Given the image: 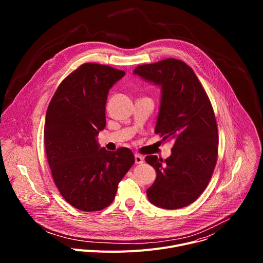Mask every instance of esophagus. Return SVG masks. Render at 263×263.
I'll return each instance as SVG.
<instances>
[{"label":"esophagus","instance_id":"1","mask_svg":"<svg viewBox=\"0 0 263 263\" xmlns=\"http://www.w3.org/2000/svg\"><path fill=\"white\" fill-rule=\"evenodd\" d=\"M134 159H135V163H136V164H141V163L143 162V157H142L141 155L136 154V155L134 156Z\"/></svg>","mask_w":263,"mask_h":263}]
</instances>
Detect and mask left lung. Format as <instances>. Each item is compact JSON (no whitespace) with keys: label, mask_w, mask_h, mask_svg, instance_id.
<instances>
[{"label":"left lung","mask_w":263,"mask_h":263,"mask_svg":"<svg viewBox=\"0 0 263 263\" xmlns=\"http://www.w3.org/2000/svg\"><path fill=\"white\" fill-rule=\"evenodd\" d=\"M141 79L161 88L155 133L172 140V155L145 161L156 171L146 190L148 201L164 209L195 202L207 187L216 164L218 134L209 98L191 66L168 58L133 70Z\"/></svg>","instance_id":"1"}]
</instances>
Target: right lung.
<instances>
[{
	"label": "right lung",
	"instance_id": "add662e5",
	"mask_svg": "<svg viewBox=\"0 0 263 263\" xmlns=\"http://www.w3.org/2000/svg\"><path fill=\"white\" fill-rule=\"evenodd\" d=\"M124 70L84 63L60 83L46 116L45 146L54 182L64 200L82 211H99L115 200L118 185L134 163L131 149L101 147L109 89Z\"/></svg>",
	"mask_w": 263,
	"mask_h": 263
}]
</instances>
